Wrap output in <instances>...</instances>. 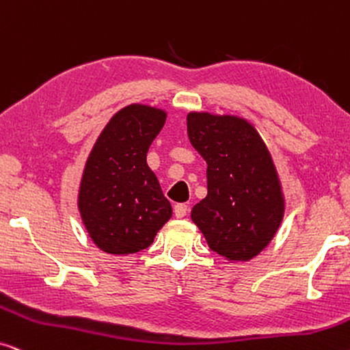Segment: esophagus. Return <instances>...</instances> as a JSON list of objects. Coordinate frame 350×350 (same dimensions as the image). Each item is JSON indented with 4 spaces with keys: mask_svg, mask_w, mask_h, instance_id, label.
Here are the masks:
<instances>
[{
    "mask_svg": "<svg viewBox=\"0 0 350 350\" xmlns=\"http://www.w3.org/2000/svg\"><path fill=\"white\" fill-rule=\"evenodd\" d=\"M174 212H175V217H178V219H183L188 214V206L186 204H176L174 207Z\"/></svg>",
    "mask_w": 350,
    "mask_h": 350,
    "instance_id": "34e87169",
    "label": "esophagus"
}]
</instances>
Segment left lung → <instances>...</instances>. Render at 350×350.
Here are the masks:
<instances>
[{"instance_id":"8db88e82","label":"left lung","mask_w":350,"mask_h":350,"mask_svg":"<svg viewBox=\"0 0 350 350\" xmlns=\"http://www.w3.org/2000/svg\"><path fill=\"white\" fill-rule=\"evenodd\" d=\"M188 138L207 162V196L191 219L212 251L249 260L271 241L284 201L270 152L246 120L191 112Z\"/></svg>"}]
</instances>
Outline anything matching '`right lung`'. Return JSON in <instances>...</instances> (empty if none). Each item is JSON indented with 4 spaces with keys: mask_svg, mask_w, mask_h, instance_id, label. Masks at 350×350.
<instances>
[{
    "mask_svg": "<svg viewBox=\"0 0 350 350\" xmlns=\"http://www.w3.org/2000/svg\"><path fill=\"white\" fill-rule=\"evenodd\" d=\"M165 124V112L131 104L99 135L80 183L81 220L94 244L109 254L149 247L172 217V206L148 167L146 154Z\"/></svg>",
    "mask_w": 350,
    "mask_h": 350,
    "instance_id": "obj_1",
    "label": "right lung"
}]
</instances>
